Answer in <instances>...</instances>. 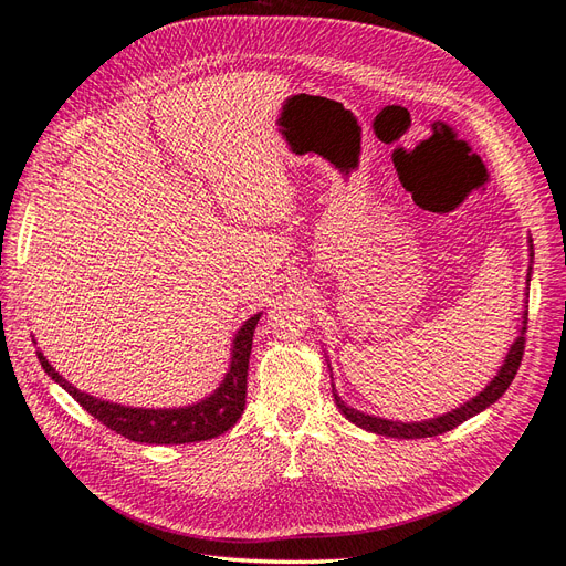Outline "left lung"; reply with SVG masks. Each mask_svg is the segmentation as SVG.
<instances>
[{"mask_svg":"<svg viewBox=\"0 0 566 566\" xmlns=\"http://www.w3.org/2000/svg\"><path fill=\"white\" fill-rule=\"evenodd\" d=\"M532 263H534V240L528 237V272H526V289H528V282H532ZM526 307L524 305V313H522V322H520V336L515 338V343L510 345V350L503 359V367L499 369V374L491 378L489 386L478 392L475 397L470 399V402L461 405L459 409H451L449 413H442L437 418H428V421H416V423H402V421H388V418H378V416H369V413H361L353 407H348L343 402V399L338 397L336 388H334V402L338 407V411L348 418L350 423L369 430V432H376V434H386V437H397V440H421V437H434V434H442V432H449L453 430L455 426H461L463 421H468V418L478 416L480 411H484L486 407H491L496 402V399L507 390L510 382H513L520 364H522V355H524V334H526Z\"/></svg>","mask_w":566,"mask_h":566,"instance_id":"obj_1","label":"left lung"}]
</instances>
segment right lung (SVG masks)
Returning a JSON list of instances; mask_svg holds the SVG:
<instances>
[{
  "mask_svg": "<svg viewBox=\"0 0 566 566\" xmlns=\"http://www.w3.org/2000/svg\"><path fill=\"white\" fill-rule=\"evenodd\" d=\"M263 313L249 317L240 332L234 334L232 340V357L226 378L221 380L209 397L202 402L178 409H138V407H124L115 402H105V399H96L94 395H86L77 390L72 382H67L56 369L51 367L49 359L42 350H38V357L42 361L44 371L59 382V386L70 392L77 402L94 416L98 421L115 430L117 434L126 437L132 442H145V444H188V442H205L211 437L223 434L230 430L240 416L244 413L247 402V371H249V355L253 332Z\"/></svg>",
  "mask_w": 566,
  "mask_h": 566,
  "instance_id": "right-lung-1",
  "label": "right lung"
}]
</instances>
